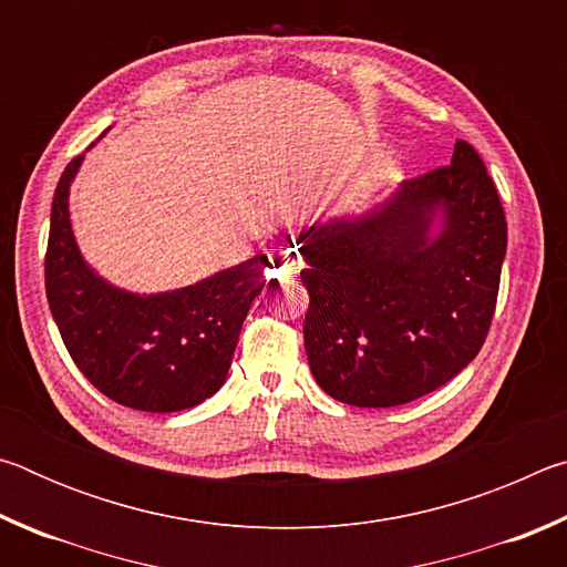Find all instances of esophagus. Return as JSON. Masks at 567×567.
I'll return each instance as SVG.
<instances>
[{
    "instance_id": "obj_1",
    "label": "esophagus",
    "mask_w": 567,
    "mask_h": 567,
    "mask_svg": "<svg viewBox=\"0 0 567 567\" xmlns=\"http://www.w3.org/2000/svg\"><path fill=\"white\" fill-rule=\"evenodd\" d=\"M270 267H272V275L295 277L297 272L302 270L300 249H297L292 243L277 245L272 252H270Z\"/></svg>"
}]
</instances>
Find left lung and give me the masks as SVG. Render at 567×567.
Wrapping results in <instances>:
<instances>
[{"label":"left lung","mask_w":567,"mask_h":567,"mask_svg":"<svg viewBox=\"0 0 567 567\" xmlns=\"http://www.w3.org/2000/svg\"><path fill=\"white\" fill-rule=\"evenodd\" d=\"M297 245L310 292L305 352L330 398L405 405L453 380L483 348L507 223L465 140L447 167L405 179L364 215L315 223Z\"/></svg>","instance_id":"8db88e82"}]
</instances>
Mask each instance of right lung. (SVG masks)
<instances>
[{
  "mask_svg": "<svg viewBox=\"0 0 567 567\" xmlns=\"http://www.w3.org/2000/svg\"><path fill=\"white\" fill-rule=\"evenodd\" d=\"M84 155L54 189L44 285L76 368L124 408L177 412L223 388L249 305L265 287L267 255L179 290H120L84 262L70 223V187Z\"/></svg>",
  "mask_w": 567,
  "mask_h": 567,
  "instance_id": "obj_1",
  "label": "right lung"
}]
</instances>
